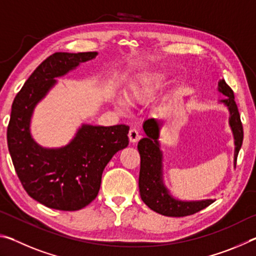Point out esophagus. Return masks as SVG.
Instances as JSON below:
<instances>
[{"mask_svg": "<svg viewBox=\"0 0 256 256\" xmlns=\"http://www.w3.org/2000/svg\"><path fill=\"white\" fill-rule=\"evenodd\" d=\"M141 138V136L140 133H138V130L136 128H131L128 131V140L132 142V144H134V142H138V140Z\"/></svg>", "mask_w": 256, "mask_h": 256, "instance_id": "34e87169", "label": "esophagus"}]
</instances>
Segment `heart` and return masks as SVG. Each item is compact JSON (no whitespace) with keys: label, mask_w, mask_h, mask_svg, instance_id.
I'll return each mask as SVG.
<instances>
[{"label":"heart","mask_w":256,"mask_h":256,"mask_svg":"<svg viewBox=\"0 0 256 256\" xmlns=\"http://www.w3.org/2000/svg\"><path fill=\"white\" fill-rule=\"evenodd\" d=\"M167 81V76L164 72H149L141 76L132 82L126 90V96L130 100L141 102L159 90ZM120 106H125L122 99H118Z\"/></svg>","instance_id":"obj_1"}]
</instances>
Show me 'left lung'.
I'll use <instances>...</instances> for the list:
<instances>
[{
    "label": "left lung",
    "mask_w": 256,
    "mask_h": 256,
    "mask_svg": "<svg viewBox=\"0 0 256 256\" xmlns=\"http://www.w3.org/2000/svg\"><path fill=\"white\" fill-rule=\"evenodd\" d=\"M219 92L226 94L228 99L222 100L230 110V126L235 136V162L242 144V124L238 107L235 102L232 89L226 81L220 80ZM160 123L154 118L146 120L144 124V130L146 138H141L138 144V150L141 158L140 175H138V188L142 201L151 210L167 216H185L194 214L204 208L209 206L214 200L184 202L177 201L168 194L162 180V152L159 149Z\"/></svg>",
    "instance_id": "1"
}]
</instances>
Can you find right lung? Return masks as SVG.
<instances>
[{
  "mask_svg": "<svg viewBox=\"0 0 256 256\" xmlns=\"http://www.w3.org/2000/svg\"><path fill=\"white\" fill-rule=\"evenodd\" d=\"M96 52L54 53L36 68L12 104L8 146L16 175L34 200L52 209L80 210L98 196L104 168L118 150L128 144V126L84 125L70 144L44 149L29 133L34 107L55 84Z\"/></svg>",
  "mask_w": 256,
  "mask_h": 256,
  "instance_id": "add662e5",
  "label": "right lung"
}]
</instances>
